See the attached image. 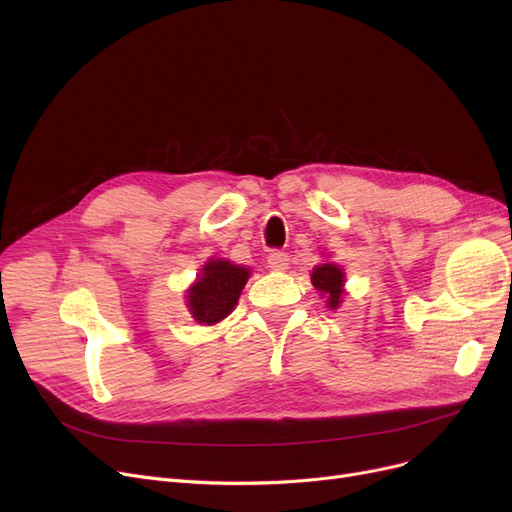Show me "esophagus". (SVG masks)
Returning <instances> with one entry per match:
<instances>
[{
    "mask_svg": "<svg viewBox=\"0 0 512 512\" xmlns=\"http://www.w3.org/2000/svg\"><path fill=\"white\" fill-rule=\"evenodd\" d=\"M268 268L276 272H284L288 268V255L284 251H272L268 255Z\"/></svg>",
    "mask_w": 512,
    "mask_h": 512,
    "instance_id": "esophagus-1",
    "label": "esophagus"
}]
</instances>
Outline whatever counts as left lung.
Instances as JSON below:
<instances>
[{
  "label": "left lung",
  "mask_w": 512,
  "mask_h": 512,
  "mask_svg": "<svg viewBox=\"0 0 512 512\" xmlns=\"http://www.w3.org/2000/svg\"><path fill=\"white\" fill-rule=\"evenodd\" d=\"M343 272L335 263H322L311 272V284H314L322 297H326V303L330 309L339 307L341 295H343Z\"/></svg>",
  "instance_id": "obj_1"
}]
</instances>
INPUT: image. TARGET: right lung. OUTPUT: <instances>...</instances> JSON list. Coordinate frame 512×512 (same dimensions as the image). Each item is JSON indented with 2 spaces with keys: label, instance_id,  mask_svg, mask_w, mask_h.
I'll return each mask as SVG.
<instances>
[{
  "label": "right lung",
  "instance_id": "obj_1",
  "mask_svg": "<svg viewBox=\"0 0 512 512\" xmlns=\"http://www.w3.org/2000/svg\"><path fill=\"white\" fill-rule=\"evenodd\" d=\"M249 280V270L230 261H209L201 278L188 291V307L196 322L215 324L224 320L238 303L240 291Z\"/></svg>",
  "mask_w": 512,
  "mask_h": 512
}]
</instances>
